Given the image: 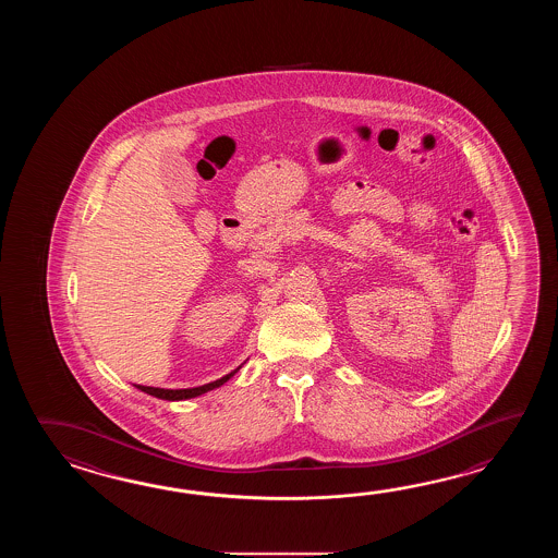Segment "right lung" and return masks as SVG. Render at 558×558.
Returning <instances> with one entry per match:
<instances>
[{
  "label": "right lung",
  "instance_id": "add662e5",
  "mask_svg": "<svg viewBox=\"0 0 558 558\" xmlns=\"http://www.w3.org/2000/svg\"><path fill=\"white\" fill-rule=\"evenodd\" d=\"M239 368L235 371H231L229 375L226 377H221V379L214 380V383H207V385H202V387H193V389H159V387H143V385H137V389L143 392H147V395H154L157 399H166V401H183V399H193V397H199L203 392L214 391L217 387H221L223 383L231 379L235 373H238Z\"/></svg>",
  "mask_w": 558,
  "mask_h": 558
}]
</instances>
